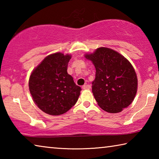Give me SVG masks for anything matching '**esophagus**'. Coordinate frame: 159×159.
I'll return each instance as SVG.
<instances>
[{"mask_svg": "<svg viewBox=\"0 0 159 159\" xmlns=\"http://www.w3.org/2000/svg\"><path fill=\"white\" fill-rule=\"evenodd\" d=\"M82 88H83V89H84V90L90 89V85H88V84H85V85H83Z\"/></svg>", "mask_w": 159, "mask_h": 159, "instance_id": "34e87169", "label": "esophagus"}]
</instances>
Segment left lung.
Here are the masks:
<instances>
[{
    "label": "left lung",
    "instance_id": "8db88e82",
    "mask_svg": "<svg viewBox=\"0 0 159 159\" xmlns=\"http://www.w3.org/2000/svg\"><path fill=\"white\" fill-rule=\"evenodd\" d=\"M85 57L95 67L92 91L100 108L115 114L130 105L138 90V78L130 61L116 51L104 47L85 54Z\"/></svg>",
    "mask_w": 159,
    "mask_h": 159
}]
</instances>
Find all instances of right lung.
I'll return each mask as SVG.
<instances>
[{
    "mask_svg": "<svg viewBox=\"0 0 159 159\" xmlns=\"http://www.w3.org/2000/svg\"><path fill=\"white\" fill-rule=\"evenodd\" d=\"M71 56L61 52L47 56L29 77V91L39 108L48 114H63L75 105L81 88L67 73Z\"/></svg>",
    "mask_w": 159,
    "mask_h": 159,
    "instance_id": "add662e5",
    "label": "right lung"
}]
</instances>
